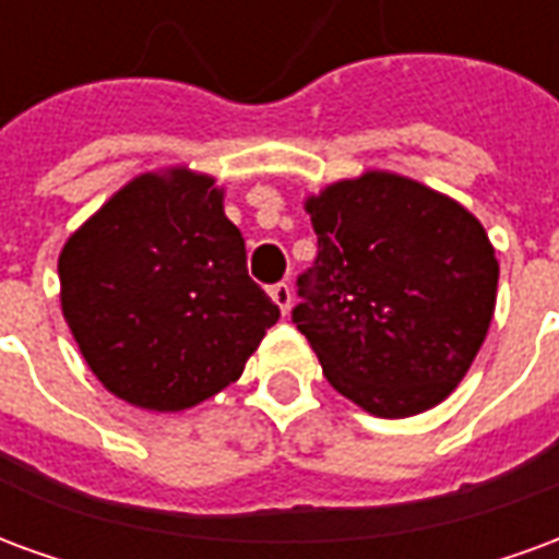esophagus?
Returning a JSON list of instances; mask_svg holds the SVG:
<instances>
[{"mask_svg":"<svg viewBox=\"0 0 559 559\" xmlns=\"http://www.w3.org/2000/svg\"><path fill=\"white\" fill-rule=\"evenodd\" d=\"M269 296H272V302L281 308V314H287V311H290V302H293L290 284H284V281L272 284V287H269Z\"/></svg>","mask_w":559,"mask_h":559,"instance_id":"obj_1","label":"esophagus"}]
</instances>
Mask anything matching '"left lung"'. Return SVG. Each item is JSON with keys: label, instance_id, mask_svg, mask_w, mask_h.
Segmentation results:
<instances>
[{"label": "left lung", "instance_id": "1", "mask_svg": "<svg viewBox=\"0 0 559 559\" xmlns=\"http://www.w3.org/2000/svg\"><path fill=\"white\" fill-rule=\"evenodd\" d=\"M305 209L317 257L293 323L329 383L383 419L440 404L491 326L500 266L485 227L395 173L329 185Z\"/></svg>", "mask_w": 559, "mask_h": 559}]
</instances>
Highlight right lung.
<instances>
[{"label":"right lung","instance_id":"add662e5","mask_svg":"<svg viewBox=\"0 0 559 559\" xmlns=\"http://www.w3.org/2000/svg\"><path fill=\"white\" fill-rule=\"evenodd\" d=\"M62 314L92 374L146 411H185L239 380L278 305L251 281L215 179L146 173L59 254Z\"/></svg>","mask_w":559,"mask_h":559}]
</instances>
